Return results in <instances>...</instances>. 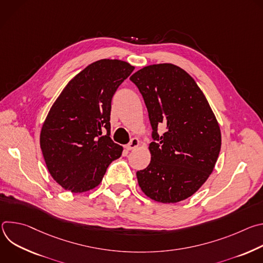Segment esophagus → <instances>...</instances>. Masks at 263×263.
Masks as SVG:
<instances>
[{"mask_svg":"<svg viewBox=\"0 0 263 263\" xmlns=\"http://www.w3.org/2000/svg\"><path fill=\"white\" fill-rule=\"evenodd\" d=\"M139 144H140V140L138 138H132L131 141L128 144H126L125 147L128 149V151H131V149L136 148Z\"/></svg>","mask_w":263,"mask_h":263,"instance_id":"1","label":"esophagus"}]
</instances>
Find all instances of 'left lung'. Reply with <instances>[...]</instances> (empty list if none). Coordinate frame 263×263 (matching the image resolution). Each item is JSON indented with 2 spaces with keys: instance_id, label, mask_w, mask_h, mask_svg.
Listing matches in <instances>:
<instances>
[{
  "instance_id": "left-lung-1",
  "label": "left lung",
  "mask_w": 263,
  "mask_h": 263,
  "mask_svg": "<svg viewBox=\"0 0 263 263\" xmlns=\"http://www.w3.org/2000/svg\"><path fill=\"white\" fill-rule=\"evenodd\" d=\"M144 100L153 129L151 162L136 173L138 185L156 202L193 196L216 163L221 135L213 111L190 73L172 63L144 66L130 77ZM160 124L167 131L159 137Z\"/></svg>"
}]
</instances>
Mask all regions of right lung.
I'll list each match as a JSON object with an SVG mask.
<instances>
[{
    "instance_id": "obj_1",
    "label": "right lung",
    "mask_w": 263,
    "mask_h": 263,
    "mask_svg": "<svg viewBox=\"0 0 263 263\" xmlns=\"http://www.w3.org/2000/svg\"><path fill=\"white\" fill-rule=\"evenodd\" d=\"M134 66L98 60L63 88L41 131V147L53 179L74 194L97 187L123 146L110 138L111 100Z\"/></svg>"
}]
</instances>
